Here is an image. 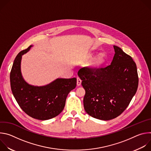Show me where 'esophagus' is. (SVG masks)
<instances>
[{"label":"esophagus","instance_id":"esophagus-1","mask_svg":"<svg viewBox=\"0 0 151 151\" xmlns=\"http://www.w3.org/2000/svg\"><path fill=\"white\" fill-rule=\"evenodd\" d=\"M81 82H82L81 79L79 77H78V78H77V85H78V86L81 85Z\"/></svg>","mask_w":151,"mask_h":151}]
</instances>
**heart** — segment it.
I'll use <instances>...</instances> for the list:
<instances>
[{"label":"heart","mask_w":151,"mask_h":151,"mask_svg":"<svg viewBox=\"0 0 151 151\" xmlns=\"http://www.w3.org/2000/svg\"><path fill=\"white\" fill-rule=\"evenodd\" d=\"M93 54H89L87 57V60L88 61H90L93 59ZM106 55L104 52H101L100 53L97 57L94 60L93 63H92V66L94 68H99L100 67L103 63L106 61Z\"/></svg>","instance_id":"b5f03b06"}]
</instances>
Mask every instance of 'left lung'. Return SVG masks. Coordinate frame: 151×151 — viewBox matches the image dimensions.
Instances as JSON below:
<instances>
[{
  "instance_id": "obj_1",
  "label": "left lung",
  "mask_w": 151,
  "mask_h": 151,
  "mask_svg": "<svg viewBox=\"0 0 151 151\" xmlns=\"http://www.w3.org/2000/svg\"><path fill=\"white\" fill-rule=\"evenodd\" d=\"M115 55L104 68H82L78 76L85 90V112L98 119L116 118L127 108L135 95L139 83L137 66L133 58L114 45Z\"/></svg>"
}]
</instances>
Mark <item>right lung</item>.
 Instances as JSON below:
<instances>
[{
  "mask_svg": "<svg viewBox=\"0 0 151 151\" xmlns=\"http://www.w3.org/2000/svg\"><path fill=\"white\" fill-rule=\"evenodd\" d=\"M33 45L21 51L15 57L10 73L11 87L14 97L22 110L39 120H48L63 110L68 94L76 86V78H57L43 86L27 83L21 70L22 56Z\"/></svg>",
  "mask_w": 151,
  "mask_h": 151,
  "instance_id": "add662e5",
  "label": "right lung"
}]
</instances>
